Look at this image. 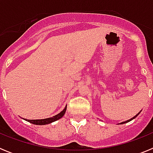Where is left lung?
<instances>
[{
	"instance_id": "8db88e82",
	"label": "left lung",
	"mask_w": 153,
	"mask_h": 153,
	"mask_svg": "<svg viewBox=\"0 0 153 153\" xmlns=\"http://www.w3.org/2000/svg\"><path fill=\"white\" fill-rule=\"evenodd\" d=\"M141 111H142V110H141ZM141 111H140V112H139V113H137V114H136V116H135V117H132V118L129 119V120H126V121H124V122H122V123H119V124H124V123H126L129 122V121H131V120H133V119H135V118H136V117H137L138 115H139V114H140V113H141Z\"/></svg>"
}]
</instances>
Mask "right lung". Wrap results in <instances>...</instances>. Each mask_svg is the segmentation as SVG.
Wrapping results in <instances>:
<instances>
[{"label": "right lung", "mask_w": 153, "mask_h": 153, "mask_svg": "<svg viewBox=\"0 0 153 153\" xmlns=\"http://www.w3.org/2000/svg\"><path fill=\"white\" fill-rule=\"evenodd\" d=\"M66 110H67V106H65L64 109L60 113H58L57 115H55V116H53L52 117H50V118L42 119V120H27V119H24V120L27 121V122L30 123L35 124V125H47V124L55 122L56 120L62 118L63 117V115L65 114V113H66Z\"/></svg>", "instance_id": "obj_1"}]
</instances>
